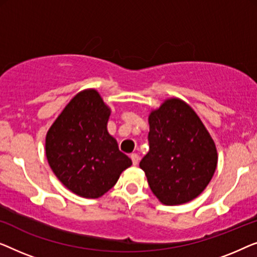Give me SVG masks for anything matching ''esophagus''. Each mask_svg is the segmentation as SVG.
I'll use <instances>...</instances> for the list:
<instances>
[{
	"instance_id": "esophagus-1",
	"label": "esophagus",
	"mask_w": 257,
	"mask_h": 257,
	"mask_svg": "<svg viewBox=\"0 0 257 257\" xmlns=\"http://www.w3.org/2000/svg\"><path fill=\"white\" fill-rule=\"evenodd\" d=\"M130 158H132L134 165H137V163L140 162V156L137 154H132L130 155Z\"/></svg>"
}]
</instances>
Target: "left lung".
<instances>
[{
  "label": "left lung",
  "instance_id": "8db88e82",
  "mask_svg": "<svg viewBox=\"0 0 257 257\" xmlns=\"http://www.w3.org/2000/svg\"><path fill=\"white\" fill-rule=\"evenodd\" d=\"M150 150L140 162L151 191L162 204L182 205L206 189L218 164L208 130L190 104L170 97L149 117Z\"/></svg>",
  "mask_w": 257,
  "mask_h": 257
}]
</instances>
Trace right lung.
<instances>
[{
  "mask_svg": "<svg viewBox=\"0 0 257 257\" xmlns=\"http://www.w3.org/2000/svg\"><path fill=\"white\" fill-rule=\"evenodd\" d=\"M110 113L96 89H84L72 97L46 133L50 168L77 196L100 198L133 164L108 133Z\"/></svg>",
  "mask_w": 257,
  "mask_h": 257,
  "instance_id": "obj_1",
  "label": "right lung"
}]
</instances>
